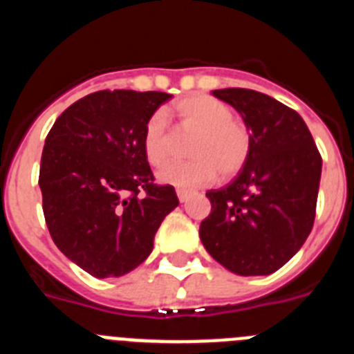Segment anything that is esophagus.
I'll list each match as a JSON object with an SVG mask.
<instances>
[{"mask_svg": "<svg viewBox=\"0 0 354 354\" xmlns=\"http://www.w3.org/2000/svg\"><path fill=\"white\" fill-rule=\"evenodd\" d=\"M189 195H192V192H188V189H183V188L177 189V197H179L180 202H186V201H188Z\"/></svg>", "mask_w": 354, "mask_h": 354, "instance_id": "esophagus-1", "label": "esophagus"}]
</instances>
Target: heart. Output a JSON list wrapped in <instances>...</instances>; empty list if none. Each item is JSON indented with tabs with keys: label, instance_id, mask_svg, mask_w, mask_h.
I'll return each instance as SVG.
<instances>
[{
	"label": "heart",
	"instance_id": "b5f03b06",
	"mask_svg": "<svg viewBox=\"0 0 354 354\" xmlns=\"http://www.w3.org/2000/svg\"><path fill=\"white\" fill-rule=\"evenodd\" d=\"M180 131L195 134L189 145L192 161L174 162L159 171V180L183 189L232 177L245 166L252 150V134L225 102L209 95H192L171 105ZM143 152L152 166H162L175 152V136L162 113L148 118L143 131Z\"/></svg>",
	"mask_w": 354,
	"mask_h": 354
}]
</instances>
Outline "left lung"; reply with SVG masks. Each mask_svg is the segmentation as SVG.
<instances>
[{"label": "left lung", "mask_w": 354, "mask_h": 354, "mask_svg": "<svg viewBox=\"0 0 354 354\" xmlns=\"http://www.w3.org/2000/svg\"><path fill=\"white\" fill-rule=\"evenodd\" d=\"M241 114L252 150L238 177L209 189L201 240L220 265L240 276H268L312 232L322 157L294 109L252 89L213 91Z\"/></svg>", "instance_id": "1"}]
</instances>
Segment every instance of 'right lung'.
<instances>
[{
  "mask_svg": "<svg viewBox=\"0 0 354 354\" xmlns=\"http://www.w3.org/2000/svg\"><path fill=\"white\" fill-rule=\"evenodd\" d=\"M171 95L104 89L57 118L41 157L39 186L51 240L95 277H120L152 252L165 216L179 206L156 184L143 152L148 118Z\"/></svg>",
  "mask_w": 354,
  "mask_h": 354,
  "instance_id": "add662e5",
  "label": "right lung"
}]
</instances>
